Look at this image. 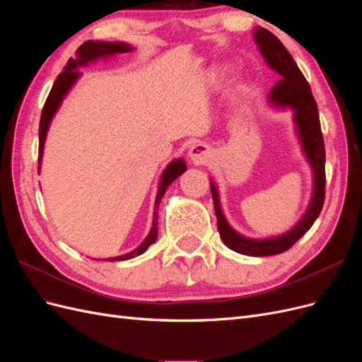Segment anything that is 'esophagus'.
<instances>
[{"label": "esophagus", "mask_w": 362, "mask_h": 362, "mask_svg": "<svg viewBox=\"0 0 362 362\" xmlns=\"http://www.w3.org/2000/svg\"><path fill=\"white\" fill-rule=\"evenodd\" d=\"M189 157L194 164H205L211 157V149L205 144H194L189 149Z\"/></svg>", "instance_id": "esophagus-1"}]
</instances>
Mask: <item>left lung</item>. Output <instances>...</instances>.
I'll list each match as a JSON object with an SVG mask.
<instances>
[{"instance_id":"obj_1","label":"left lung","mask_w":362,"mask_h":362,"mask_svg":"<svg viewBox=\"0 0 362 362\" xmlns=\"http://www.w3.org/2000/svg\"><path fill=\"white\" fill-rule=\"evenodd\" d=\"M254 40L264 57L267 66L281 75V80L273 86L267 101L275 110L293 112L294 133L299 139L303 156L308 161L313 172V192L308 208L299 218V222L287 233L264 237L252 238L237 233L229 225L223 214L221 205V196L216 182L210 178L211 194L214 201V211L217 217V229L222 242L237 254L247 257H269L278 255L288 250L300 237H303L308 229L319 217L325 202V141L322 136L319 110L311 93V87L305 80L303 74L298 64L290 56V52L282 45L281 40L269 30L257 27L254 28Z\"/></svg>"}]
</instances>
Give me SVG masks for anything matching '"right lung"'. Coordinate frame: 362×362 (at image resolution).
I'll list each match as a JSON object with an SVG mask.
<instances>
[{"mask_svg":"<svg viewBox=\"0 0 362 362\" xmlns=\"http://www.w3.org/2000/svg\"><path fill=\"white\" fill-rule=\"evenodd\" d=\"M133 48L127 42H104V40H87L83 45L76 49V56L68 60L66 66L63 68V72L57 76V80L54 81L52 89L47 98V103L43 105L42 116H40V125H39V172L42 166V157H43V148H45V140L49 125L52 122L54 116L59 112V108L63 103L64 98L68 96L75 83L78 81L81 76V72L78 71L83 66H87L93 62L98 60H107L112 59L113 56H117V54H125L134 51ZM187 170V164H185V160L182 158H175L172 160L166 169L163 170L160 181H158V189H157V196H156V204H154V217H152V226L151 231L146 235V238L141 242L134 250L128 252L125 255H119L113 258H105V261H125L131 259L134 257H139L141 254H145L146 249L156 243L157 234H158V206L161 202V198L166 193L169 185L177 180L178 177Z\"/></svg>","mask_w":362,"mask_h":362,"instance_id":"right-lung-1","label":"right lung"}]
</instances>
